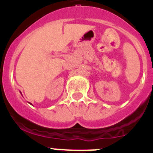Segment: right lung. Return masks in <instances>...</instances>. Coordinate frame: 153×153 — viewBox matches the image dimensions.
I'll use <instances>...</instances> for the list:
<instances>
[{"label": "right lung", "mask_w": 153, "mask_h": 153, "mask_svg": "<svg viewBox=\"0 0 153 153\" xmlns=\"http://www.w3.org/2000/svg\"><path fill=\"white\" fill-rule=\"evenodd\" d=\"M30 104H31V103H30Z\"/></svg>", "instance_id": "right-lung-1"}]
</instances>
